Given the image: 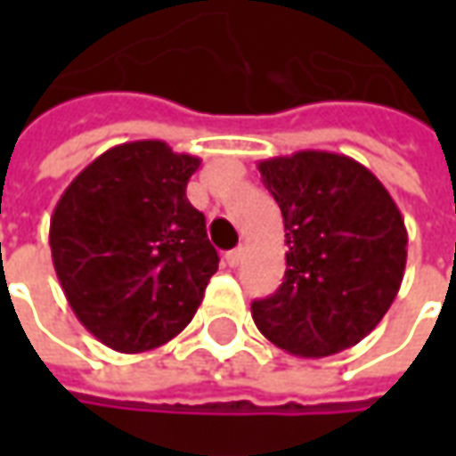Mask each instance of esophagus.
<instances>
[{
	"label": "esophagus",
	"instance_id": "esophagus-1",
	"mask_svg": "<svg viewBox=\"0 0 456 456\" xmlns=\"http://www.w3.org/2000/svg\"><path fill=\"white\" fill-rule=\"evenodd\" d=\"M241 256H244V251H241V248H234V251H227V264L232 268L234 266H239V261H241Z\"/></svg>",
	"mask_w": 456,
	"mask_h": 456
}]
</instances>
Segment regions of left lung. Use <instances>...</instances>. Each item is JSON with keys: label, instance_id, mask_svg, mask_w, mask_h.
Masks as SVG:
<instances>
[{"label": "left lung", "instance_id": "8db88e82", "mask_svg": "<svg viewBox=\"0 0 456 456\" xmlns=\"http://www.w3.org/2000/svg\"><path fill=\"white\" fill-rule=\"evenodd\" d=\"M286 227V276L251 303L258 332L305 359L344 352L379 325L398 296L408 232L371 170L330 151L258 163Z\"/></svg>", "mask_w": 456, "mask_h": 456}]
</instances>
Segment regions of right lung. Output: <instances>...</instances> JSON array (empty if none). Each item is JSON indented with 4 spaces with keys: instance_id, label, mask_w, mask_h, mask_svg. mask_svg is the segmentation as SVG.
Masks as SVG:
<instances>
[{
    "instance_id": "add662e5",
    "label": "right lung",
    "mask_w": 456,
    "mask_h": 456,
    "mask_svg": "<svg viewBox=\"0 0 456 456\" xmlns=\"http://www.w3.org/2000/svg\"><path fill=\"white\" fill-rule=\"evenodd\" d=\"M198 156L166 141H129L87 166L51 217V256L85 330L139 354L180 335L219 256L185 188Z\"/></svg>"
}]
</instances>
